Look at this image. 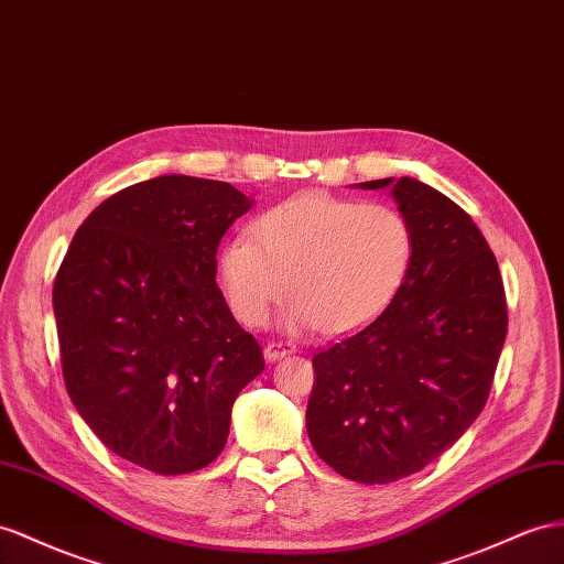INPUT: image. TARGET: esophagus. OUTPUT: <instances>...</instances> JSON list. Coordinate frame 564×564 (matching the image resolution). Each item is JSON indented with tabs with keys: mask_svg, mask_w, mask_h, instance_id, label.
I'll return each instance as SVG.
<instances>
[{
	"mask_svg": "<svg viewBox=\"0 0 564 564\" xmlns=\"http://www.w3.org/2000/svg\"><path fill=\"white\" fill-rule=\"evenodd\" d=\"M295 348L293 345H285V343H269L264 348V359L267 362H279V359L293 355Z\"/></svg>",
	"mask_w": 564,
	"mask_h": 564,
	"instance_id": "obj_1",
	"label": "esophagus"
}]
</instances>
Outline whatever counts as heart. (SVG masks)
<instances>
[{"label":"heart","mask_w":564,"mask_h":564,"mask_svg":"<svg viewBox=\"0 0 564 564\" xmlns=\"http://www.w3.org/2000/svg\"><path fill=\"white\" fill-rule=\"evenodd\" d=\"M414 262L408 216L383 202L302 193L259 216L219 252L230 312L264 326L293 295L285 324L343 336L373 322L400 295Z\"/></svg>","instance_id":"1"}]
</instances>
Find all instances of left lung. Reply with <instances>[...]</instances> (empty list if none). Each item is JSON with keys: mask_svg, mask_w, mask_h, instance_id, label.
Instances as JSON below:
<instances>
[{"mask_svg": "<svg viewBox=\"0 0 564 564\" xmlns=\"http://www.w3.org/2000/svg\"><path fill=\"white\" fill-rule=\"evenodd\" d=\"M395 199L414 262L377 319L312 359L307 433L326 465L391 484L438 459L481 414L508 336L494 252L471 216L416 178L357 183Z\"/></svg>", "mask_w": 564, "mask_h": 564, "instance_id": "8db88e82", "label": "left lung"}]
</instances>
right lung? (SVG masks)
<instances>
[{"label":"right lung","mask_w":564,"mask_h":564,"mask_svg":"<svg viewBox=\"0 0 564 564\" xmlns=\"http://www.w3.org/2000/svg\"><path fill=\"white\" fill-rule=\"evenodd\" d=\"M254 199L166 173L105 199L54 281L66 391L111 453L191 474L224 451L238 393L264 369L216 285V250Z\"/></svg>","instance_id":"obj_1"}]
</instances>
